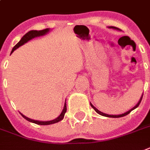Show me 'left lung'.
<instances>
[{
	"label": "left lung",
	"mask_w": 150,
	"mask_h": 150,
	"mask_svg": "<svg viewBox=\"0 0 150 150\" xmlns=\"http://www.w3.org/2000/svg\"><path fill=\"white\" fill-rule=\"evenodd\" d=\"M108 28H112V29L116 30H121L120 29H119V28H117V27H108ZM142 96H143V93H142V97L140 98V100H139V102L136 104V105L134 106V107H133V108H131V109H130L129 111H127V112H126L123 113V114H120V115H108V114L104 113V112H100V111L98 110V109H97V108H96L95 107H94V106H93V105L91 104V103H90V105H91V107H92V108H93V109L96 111V112L98 113V114H99V115H100V116H105V117H111V118H119V117H123V116H126V115H127V114H129V113L131 112V111L134 110V108H137V107L139 105V104L141 103V100H142Z\"/></svg>",
	"instance_id": "left-lung-1"
}]
</instances>
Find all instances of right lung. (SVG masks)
Instances as JSON below:
<instances>
[{
    "label": "right lung",
    "instance_id": "1",
    "mask_svg": "<svg viewBox=\"0 0 150 150\" xmlns=\"http://www.w3.org/2000/svg\"><path fill=\"white\" fill-rule=\"evenodd\" d=\"M50 30V28H46V29L45 30H30L29 32H27V34L23 35L22 38L20 39L18 43H17L16 45H15L12 50H11V53L14 52L15 50L18 49L19 47H20L21 45H24L25 43H27V42H29L30 40L33 39L34 38H37V37H40V36H43V35H45V34L49 33ZM66 111H67V106H66V101L64 103V108H63L62 112L60 114V116L57 117L56 119L54 120H50V121H40V120H32V119H30L27 116H25L24 115H23L21 112V116L25 119V120H27V121H29L30 123H36V124H38V125H50V124H52V123H58V122H60L61 121L64 119V114L66 112Z\"/></svg>",
    "mask_w": 150,
    "mask_h": 150
}]
</instances>
